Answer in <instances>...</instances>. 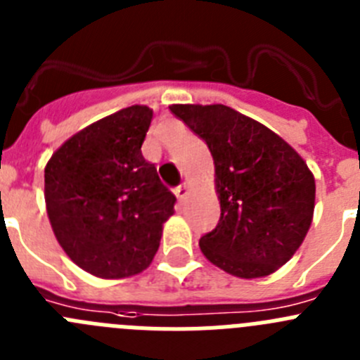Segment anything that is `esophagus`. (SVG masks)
Returning a JSON list of instances; mask_svg holds the SVG:
<instances>
[{"mask_svg":"<svg viewBox=\"0 0 360 360\" xmlns=\"http://www.w3.org/2000/svg\"><path fill=\"white\" fill-rule=\"evenodd\" d=\"M174 194H176V198L180 202H184L187 198V194H189V180H184V182L174 189Z\"/></svg>","mask_w":360,"mask_h":360,"instance_id":"34e87169","label":"esophagus"}]
</instances>
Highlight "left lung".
Here are the masks:
<instances>
[{"instance_id": "1", "label": "left lung", "mask_w": 360, "mask_h": 360, "mask_svg": "<svg viewBox=\"0 0 360 360\" xmlns=\"http://www.w3.org/2000/svg\"><path fill=\"white\" fill-rule=\"evenodd\" d=\"M209 146L221 207L203 255L239 278H260L288 262L311 229L316 182L298 151L226 105H171Z\"/></svg>"}]
</instances>
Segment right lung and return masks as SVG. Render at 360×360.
Here are the masks:
<instances>
[{
  "mask_svg": "<svg viewBox=\"0 0 360 360\" xmlns=\"http://www.w3.org/2000/svg\"><path fill=\"white\" fill-rule=\"evenodd\" d=\"M153 110L131 105L69 137L44 167V200L58 245L98 278L143 273L157 253L174 194L141 153Z\"/></svg>",
  "mask_w": 360,
  "mask_h": 360,
  "instance_id": "obj_1",
  "label": "right lung"
}]
</instances>
